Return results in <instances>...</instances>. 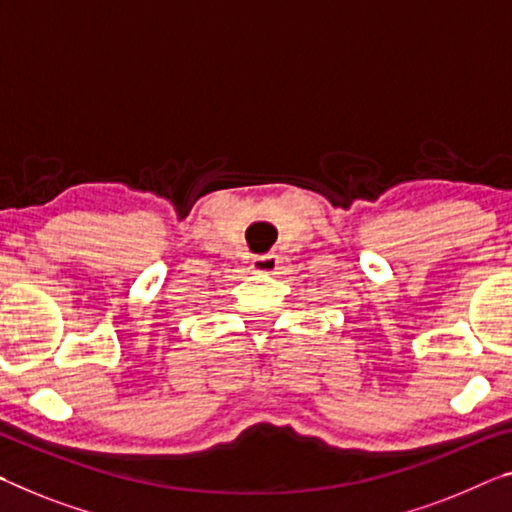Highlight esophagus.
Masks as SVG:
<instances>
[{
    "label": "esophagus",
    "mask_w": 512,
    "mask_h": 512,
    "mask_svg": "<svg viewBox=\"0 0 512 512\" xmlns=\"http://www.w3.org/2000/svg\"><path fill=\"white\" fill-rule=\"evenodd\" d=\"M250 266H253V271H257V273H276L280 269V259L273 253L259 255V257H253Z\"/></svg>",
    "instance_id": "esophagus-1"
}]
</instances>
